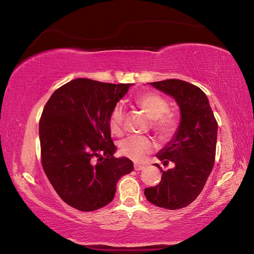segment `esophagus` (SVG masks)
Segmentation results:
<instances>
[{
  "instance_id": "esophagus-1",
  "label": "esophagus",
  "mask_w": 254,
  "mask_h": 254,
  "mask_svg": "<svg viewBox=\"0 0 254 254\" xmlns=\"http://www.w3.org/2000/svg\"><path fill=\"white\" fill-rule=\"evenodd\" d=\"M134 169H135L136 171L143 170V169H145V166H142V165H134Z\"/></svg>"
}]
</instances>
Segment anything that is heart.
<instances>
[{
    "label": "heart",
    "mask_w": 254,
    "mask_h": 254,
    "mask_svg": "<svg viewBox=\"0 0 254 254\" xmlns=\"http://www.w3.org/2000/svg\"><path fill=\"white\" fill-rule=\"evenodd\" d=\"M136 104L152 119V128L161 139L170 138L177 130V119L172 113L167 112L169 109L168 101L163 96L156 93H145L136 98ZM124 109L118 104L112 108L109 117L110 131L120 135L123 132ZM154 144L152 139L146 136H128L120 143V152L137 163L146 159V156L152 152Z\"/></svg>",
    "instance_id": "obj_1"
}]
</instances>
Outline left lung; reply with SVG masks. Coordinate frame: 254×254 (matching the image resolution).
I'll list each match as a JSON object with an SVG mask.
<instances>
[{
	"label": "left lung",
	"instance_id": "obj_1",
	"mask_svg": "<svg viewBox=\"0 0 254 254\" xmlns=\"http://www.w3.org/2000/svg\"><path fill=\"white\" fill-rule=\"evenodd\" d=\"M171 96L179 106L180 123L171 141L156 154L164 166L159 185L146 188L147 201L158 207L179 209L188 206L202 192L214 167L217 142V122L204 91L180 79L148 83Z\"/></svg>",
	"mask_w": 254,
	"mask_h": 254
}]
</instances>
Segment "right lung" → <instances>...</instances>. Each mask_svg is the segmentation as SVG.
I'll return each instance as SVG.
<instances>
[{"instance_id": "add662e5", "label": "right lung", "mask_w": 254, "mask_h": 254, "mask_svg": "<svg viewBox=\"0 0 254 254\" xmlns=\"http://www.w3.org/2000/svg\"><path fill=\"white\" fill-rule=\"evenodd\" d=\"M132 84L77 78L58 88L39 122L41 161L64 202L83 212L106 206L120 178L133 171L127 157L116 158L109 117Z\"/></svg>"}]
</instances>
